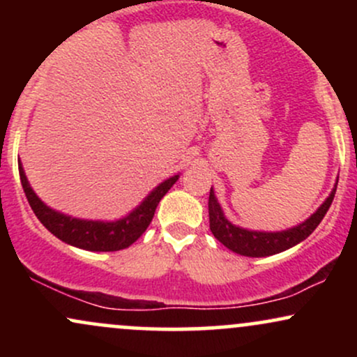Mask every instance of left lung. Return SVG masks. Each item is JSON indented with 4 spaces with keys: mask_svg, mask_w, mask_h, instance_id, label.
I'll return each instance as SVG.
<instances>
[{
    "mask_svg": "<svg viewBox=\"0 0 357 357\" xmlns=\"http://www.w3.org/2000/svg\"><path fill=\"white\" fill-rule=\"evenodd\" d=\"M339 179V178H337ZM335 188L331 191V195L327 196V199L324 202L319 210L310 215V218H307L304 223L297 225V227L289 228L284 231H253V230H245V228L236 227L231 221L225 218V213L221 210L218 199H216L215 191L213 188L210 190V199H208V213H210V230L215 238L223 243L225 247L230 248L231 252L238 253L243 257H268L275 255V253L284 252L296 247L297 243L304 241L307 236L312 233L315 228L319 227L324 216H326L327 210L333 204Z\"/></svg>",
    "mask_w": 357,
    "mask_h": 357,
    "instance_id": "left-lung-1",
    "label": "left lung"
}]
</instances>
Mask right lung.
<instances>
[{
    "label": "right lung",
    "mask_w": 357,
    "mask_h": 357,
    "mask_svg": "<svg viewBox=\"0 0 357 357\" xmlns=\"http://www.w3.org/2000/svg\"><path fill=\"white\" fill-rule=\"evenodd\" d=\"M18 171L28 203H30L36 218L43 223V227L65 243L82 250H89V252H117V250L130 247L149 227L162 196L179 179V174H176L173 178L162 181L159 186H155L146 196L144 202L124 218L117 221H93L72 218L63 213L52 210L31 190L30 183L24 176L22 162L18 165Z\"/></svg>",
    "instance_id": "add662e5"
}]
</instances>
